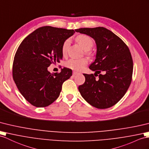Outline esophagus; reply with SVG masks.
<instances>
[{"instance_id":"1","label":"esophagus","mask_w":149,"mask_h":149,"mask_svg":"<svg viewBox=\"0 0 149 149\" xmlns=\"http://www.w3.org/2000/svg\"><path fill=\"white\" fill-rule=\"evenodd\" d=\"M77 74H78V72H77V71H74L73 72H72V75H73V76L77 75Z\"/></svg>"}]
</instances>
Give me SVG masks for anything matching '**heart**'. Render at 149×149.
<instances>
[{
  "mask_svg": "<svg viewBox=\"0 0 149 149\" xmlns=\"http://www.w3.org/2000/svg\"><path fill=\"white\" fill-rule=\"evenodd\" d=\"M77 42L80 45L84 50H86V54L89 56L92 55V52L90 49L93 45V40L91 37L86 35H79L76 38ZM70 44V40L67 39L65 40L62 45V53L63 55H66L68 47ZM88 63V60L86 58H81V59H69L66 63V66L71 70L79 71L82 70Z\"/></svg>",
  "mask_w": 149,
  "mask_h": 149,
  "instance_id": "1",
  "label": "heart"
}]
</instances>
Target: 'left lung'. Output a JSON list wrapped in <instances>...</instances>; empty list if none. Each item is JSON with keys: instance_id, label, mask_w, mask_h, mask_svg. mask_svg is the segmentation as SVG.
I'll return each mask as SVG.
<instances>
[{"instance_id": "obj_1", "label": "left lung", "mask_w": 149, "mask_h": 149, "mask_svg": "<svg viewBox=\"0 0 149 149\" xmlns=\"http://www.w3.org/2000/svg\"><path fill=\"white\" fill-rule=\"evenodd\" d=\"M75 31L90 36L97 45L95 61L89 66L95 72L83 74L85 81L79 86V92L96 108L113 106L125 95L132 82L133 64L128 46L106 28H84Z\"/></svg>"}]
</instances>
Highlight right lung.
Wrapping results in <instances>:
<instances>
[{"label": "right lung", "instance_id": "add662e5", "mask_svg": "<svg viewBox=\"0 0 149 149\" xmlns=\"http://www.w3.org/2000/svg\"><path fill=\"white\" fill-rule=\"evenodd\" d=\"M74 33L73 30L40 27L27 36L18 47L13 77L21 95L33 106L44 107L53 103L60 95L63 83L72 76V70L67 68L54 74L47 68L60 63L63 43Z\"/></svg>", "mask_w": 149, "mask_h": 149}]
</instances>
